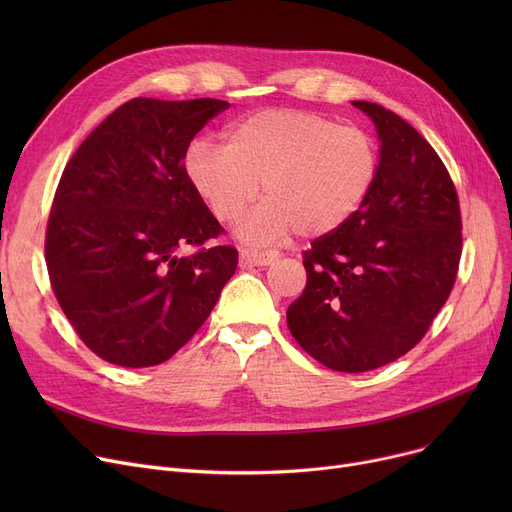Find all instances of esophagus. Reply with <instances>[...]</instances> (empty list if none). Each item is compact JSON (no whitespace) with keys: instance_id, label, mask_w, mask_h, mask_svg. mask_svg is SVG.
Returning <instances> with one entry per match:
<instances>
[{"instance_id":"esophagus-1","label":"esophagus","mask_w":512,"mask_h":512,"mask_svg":"<svg viewBox=\"0 0 512 512\" xmlns=\"http://www.w3.org/2000/svg\"><path fill=\"white\" fill-rule=\"evenodd\" d=\"M280 257L278 251H253L240 249V267H255V265H272Z\"/></svg>"}]
</instances>
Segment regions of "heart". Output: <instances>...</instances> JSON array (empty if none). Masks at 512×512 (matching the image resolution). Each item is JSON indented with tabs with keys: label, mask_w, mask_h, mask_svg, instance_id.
Listing matches in <instances>:
<instances>
[{
	"label": "heart",
	"mask_w": 512,
	"mask_h": 512,
	"mask_svg": "<svg viewBox=\"0 0 512 512\" xmlns=\"http://www.w3.org/2000/svg\"><path fill=\"white\" fill-rule=\"evenodd\" d=\"M184 172L220 224L240 218L249 245H267L299 230L319 238L342 228L363 207L380 174V149L353 124L303 110H261L232 124L226 147L193 141Z\"/></svg>",
	"instance_id": "1"
}]
</instances>
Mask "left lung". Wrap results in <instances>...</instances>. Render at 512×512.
Returning a JSON list of instances; mask_svg holds the SVG:
<instances>
[{
  "mask_svg": "<svg viewBox=\"0 0 512 512\" xmlns=\"http://www.w3.org/2000/svg\"><path fill=\"white\" fill-rule=\"evenodd\" d=\"M353 105L378 128L380 174L353 218L303 253L307 284L286 311L303 351L342 373L411 351L448 301L463 251L459 195L434 147L386 107Z\"/></svg>",
  "mask_w": 512,
  "mask_h": 512,
  "instance_id": "8db88e82",
  "label": "left lung"
}]
</instances>
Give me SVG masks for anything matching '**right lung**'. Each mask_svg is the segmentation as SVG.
<instances>
[{"mask_svg": "<svg viewBox=\"0 0 512 512\" xmlns=\"http://www.w3.org/2000/svg\"><path fill=\"white\" fill-rule=\"evenodd\" d=\"M220 99L134 97L66 164L53 197L45 261L78 338L107 363L153 367L205 324L238 251L209 245L224 228L184 172L195 134ZM193 246L188 256L181 249Z\"/></svg>", "mask_w": 512, "mask_h": 512, "instance_id": "right-lung-1", "label": "right lung"}]
</instances>
